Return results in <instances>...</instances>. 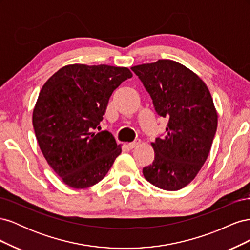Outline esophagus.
<instances>
[{
  "label": "esophagus",
  "instance_id": "34e87169",
  "mask_svg": "<svg viewBox=\"0 0 250 250\" xmlns=\"http://www.w3.org/2000/svg\"><path fill=\"white\" fill-rule=\"evenodd\" d=\"M140 144H141V141H140V140H135L134 142H131V143L128 144V146H129V148L132 149V148H135L137 146H139Z\"/></svg>",
  "mask_w": 250,
  "mask_h": 250
}]
</instances>
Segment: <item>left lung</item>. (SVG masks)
Wrapping results in <instances>:
<instances>
[{
    "label": "left lung",
    "instance_id": "8db88e82",
    "mask_svg": "<svg viewBox=\"0 0 250 250\" xmlns=\"http://www.w3.org/2000/svg\"><path fill=\"white\" fill-rule=\"evenodd\" d=\"M156 112L168 120L166 135L151 143L152 165L143 168L151 185L177 191L196 177L210 151L218 113L204 81L186 65L171 59L134 65Z\"/></svg>",
    "mask_w": 250,
    "mask_h": 250
}]
</instances>
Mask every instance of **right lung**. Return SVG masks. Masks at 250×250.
Returning a JSON list of instances; mask_svg holds the SVG:
<instances>
[{"label": "right lung", "mask_w": 250, "mask_h": 250, "mask_svg": "<svg viewBox=\"0 0 250 250\" xmlns=\"http://www.w3.org/2000/svg\"><path fill=\"white\" fill-rule=\"evenodd\" d=\"M132 73L125 66L67 64L42 85L32 123L40 148L63 183L85 188L106 175L121 145L98 132L109 97Z\"/></svg>", "instance_id": "1"}]
</instances>
